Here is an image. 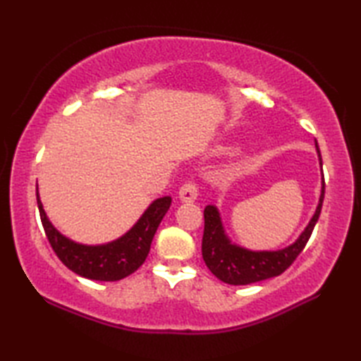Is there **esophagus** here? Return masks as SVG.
<instances>
[{
	"label": "esophagus",
	"mask_w": 361,
	"mask_h": 361,
	"mask_svg": "<svg viewBox=\"0 0 361 361\" xmlns=\"http://www.w3.org/2000/svg\"><path fill=\"white\" fill-rule=\"evenodd\" d=\"M178 197L183 203H192L197 200L198 197V189L194 185V183H186V185H183L178 190Z\"/></svg>",
	"instance_id": "esophagus-1"
}]
</instances>
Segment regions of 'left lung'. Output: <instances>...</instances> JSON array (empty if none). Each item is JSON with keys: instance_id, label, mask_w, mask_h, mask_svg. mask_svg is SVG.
<instances>
[{"instance_id": "8db88e82", "label": "left lung", "mask_w": 361, "mask_h": 361, "mask_svg": "<svg viewBox=\"0 0 361 361\" xmlns=\"http://www.w3.org/2000/svg\"><path fill=\"white\" fill-rule=\"evenodd\" d=\"M315 147L318 152L321 172H323V159H321L317 141ZM323 200L324 175L321 173L319 202L309 225L305 226L301 235L293 243L276 251H252L233 243L225 233L217 206L208 204L204 208V233L202 242V255L206 267L209 268L214 276H217L220 281L229 283V286H248L252 282L279 276L293 264L299 252L304 250L305 243L309 242L313 228H315L319 219Z\"/></svg>"}]
</instances>
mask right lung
Returning a JSON list of instances; mask_svg holds the SVG:
<instances>
[{
    "label": "right lung",
    "instance_id": "right-lung-1",
    "mask_svg": "<svg viewBox=\"0 0 361 361\" xmlns=\"http://www.w3.org/2000/svg\"><path fill=\"white\" fill-rule=\"evenodd\" d=\"M171 197L157 198L144 211L140 220L119 239L102 245H85L68 239L51 224L43 209L37 186V204L42 224L57 257L82 278L102 282L124 279L144 264L153 235L171 208Z\"/></svg>",
    "mask_w": 361,
    "mask_h": 361
}]
</instances>
